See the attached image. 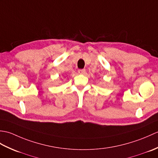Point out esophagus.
I'll return each instance as SVG.
<instances>
[{
  "mask_svg": "<svg viewBox=\"0 0 158 158\" xmlns=\"http://www.w3.org/2000/svg\"><path fill=\"white\" fill-rule=\"evenodd\" d=\"M78 73L80 75H84L85 73V69H79L78 70Z\"/></svg>",
  "mask_w": 158,
  "mask_h": 158,
  "instance_id": "obj_1",
  "label": "esophagus"
}]
</instances>
